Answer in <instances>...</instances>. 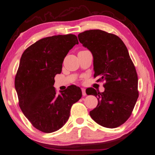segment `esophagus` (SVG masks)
Here are the masks:
<instances>
[{"instance_id":"34e87169","label":"esophagus","mask_w":155,"mask_h":155,"mask_svg":"<svg viewBox=\"0 0 155 155\" xmlns=\"http://www.w3.org/2000/svg\"><path fill=\"white\" fill-rule=\"evenodd\" d=\"M82 95L83 96H86L87 95V93H86V90L85 88H82Z\"/></svg>"}]
</instances>
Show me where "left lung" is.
<instances>
[{"label":"left lung","mask_w":155,"mask_h":155,"mask_svg":"<svg viewBox=\"0 0 155 155\" xmlns=\"http://www.w3.org/2000/svg\"><path fill=\"white\" fill-rule=\"evenodd\" d=\"M78 39L92 53L94 77L105 81L102 93L86 90L98 100L90 116L104 127H118L130 117L139 97L137 74L127 48L117 35L100 29L80 33Z\"/></svg>","instance_id":"8db88e82"}]
</instances>
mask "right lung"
<instances>
[{"label":"right lung","mask_w":155,"mask_h":155,"mask_svg":"<svg viewBox=\"0 0 155 155\" xmlns=\"http://www.w3.org/2000/svg\"><path fill=\"white\" fill-rule=\"evenodd\" d=\"M78 43L73 34L44 38L25 49L20 58L15 77L19 106L33 126L43 133L62 128L72 105L82 97V91L76 86L60 91V95L54 87L64 58Z\"/></svg>","instance_id":"right-lung-1"}]
</instances>
